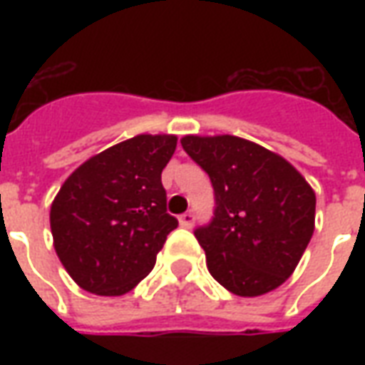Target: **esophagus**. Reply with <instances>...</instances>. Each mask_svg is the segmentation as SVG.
<instances>
[{
	"mask_svg": "<svg viewBox=\"0 0 365 365\" xmlns=\"http://www.w3.org/2000/svg\"><path fill=\"white\" fill-rule=\"evenodd\" d=\"M193 222H195V215L191 213V211H187V213H183L182 217H180V225H182L183 229H191Z\"/></svg>",
	"mask_w": 365,
	"mask_h": 365,
	"instance_id": "34e87169",
	"label": "esophagus"
}]
</instances>
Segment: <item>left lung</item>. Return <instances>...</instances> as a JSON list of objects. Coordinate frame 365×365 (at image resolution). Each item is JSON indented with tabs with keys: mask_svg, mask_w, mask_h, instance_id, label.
<instances>
[{
	"mask_svg": "<svg viewBox=\"0 0 365 365\" xmlns=\"http://www.w3.org/2000/svg\"><path fill=\"white\" fill-rule=\"evenodd\" d=\"M182 146L215 187L213 222L195 230L211 275L238 297L277 289L313 237V187L277 152L240 136L185 135Z\"/></svg>",
	"mask_w": 365,
	"mask_h": 365,
	"instance_id": "1",
	"label": "left lung"
}]
</instances>
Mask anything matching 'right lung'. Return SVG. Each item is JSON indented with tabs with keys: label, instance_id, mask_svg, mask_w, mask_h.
Wrapping results in <instances>:
<instances>
[{
	"label": "right lung",
	"instance_id": "obj_1",
	"mask_svg": "<svg viewBox=\"0 0 365 365\" xmlns=\"http://www.w3.org/2000/svg\"><path fill=\"white\" fill-rule=\"evenodd\" d=\"M175 146V135H136L93 154L62 183L51 205L52 245L82 289L119 297L150 274L178 227L162 185Z\"/></svg>",
	"mask_w": 365,
	"mask_h": 365
}]
</instances>
